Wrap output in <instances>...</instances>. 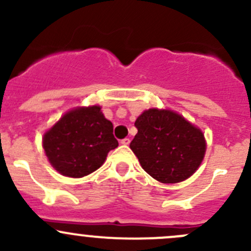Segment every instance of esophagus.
<instances>
[{
  "label": "esophagus",
  "mask_w": 251,
  "mask_h": 251,
  "mask_svg": "<svg viewBox=\"0 0 251 251\" xmlns=\"http://www.w3.org/2000/svg\"><path fill=\"white\" fill-rule=\"evenodd\" d=\"M120 143L123 144V146H128V144H130V139H128V138H124V139H121Z\"/></svg>",
  "instance_id": "esophagus-1"
}]
</instances>
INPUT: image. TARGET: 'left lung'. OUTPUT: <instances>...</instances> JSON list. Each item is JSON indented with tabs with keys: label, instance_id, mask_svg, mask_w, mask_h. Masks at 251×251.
Returning <instances> with one entry per match:
<instances>
[{
	"label": "left lung",
	"instance_id": "1",
	"mask_svg": "<svg viewBox=\"0 0 251 251\" xmlns=\"http://www.w3.org/2000/svg\"><path fill=\"white\" fill-rule=\"evenodd\" d=\"M134 126L138 132L130 148L146 172L165 184L183 181L201 165L204 134L185 118L170 109L144 110Z\"/></svg>",
	"mask_w": 251,
	"mask_h": 251
}]
</instances>
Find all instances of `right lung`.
I'll list each match as a JSON object with an SVG mask.
<instances>
[{
  "instance_id": "right-lung-1",
  "label": "right lung",
  "mask_w": 251,
  "mask_h": 251,
  "mask_svg": "<svg viewBox=\"0 0 251 251\" xmlns=\"http://www.w3.org/2000/svg\"><path fill=\"white\" fill-rule=\"evenodd\" d=\"M118 146L113 124L104 118L100 105L70 110L43 136L50 165L71 178L95 172L103 165L108 152Z\"/></svg>"
}]
</instances>
